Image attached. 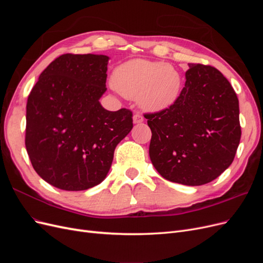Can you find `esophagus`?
<instances>
[{
    "label": "esophagus",
    "instance_id": "esophagus-1",
    "mask_svg": "<svg viewBox=\"0 0 263 263\" xmlns=\"http://www.w3.org/2000/svg\"><path fill=\"white\" fill-rule=\"evenodd\" d=\"M133 122H134V124H140V123H142L144 122V117H142L140 114H135L134 116H133Z\"/></svg>",
    "mask_w": 263,
    "mask_h": 263
}]
</instances>
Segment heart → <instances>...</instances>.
<instances>
[{"label": "heart", "instance_id": "obj_1", "mask_svg": "<svg viewBox=\"0 0 263 263\" xmlns=\"http://www.w3.org/2000/svg\"><path fill=\"white\" fill-rule=\"evenodd\" d=\"M113 84L124 97L137 98L141 108L149 112H161L178 101L182 77L168 63L133 59L115 69Z\"/></svg>", "mask_w": 263, "mask_h": 263}]
</instances>
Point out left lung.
<instances>
[{
    "instance_id": "obj_1",
    "label": "left lung",
    "mask_w": 263,
    "mask_h": 263,
    "mask_svg": "<svg viewBox=\"0 0 263 263\" xmlns=\"http://www.w3.org/2000/svg\"><path fill=\"white\" fill-rule=\"evenodd\" d=\"M189 68L178 101L145 117L156 170L165 180L196 186L232 164L241 129L239 102L227 79L211 66L189 63Z\"/></svg>"
}]
</instances>
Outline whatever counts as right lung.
<instances>
[{
	"label": "right lung",
	"mask_w": 263,
	"mask_h": 263,
	"mask_svg": "<svg viewBox=\"0 0 263 263\" xmlns=\"http://www.w3.org/2000/svg\"><path fill=\"white\" fill-rule=\"evenodd\" d=\"M109 58L62 54L39 76L26 105L25 145L37 174L52 186L83 191L104 180L133 114L101 105Z\"/></svg>",
	"instance_id": "right-lung-1"
}]
</instances>
